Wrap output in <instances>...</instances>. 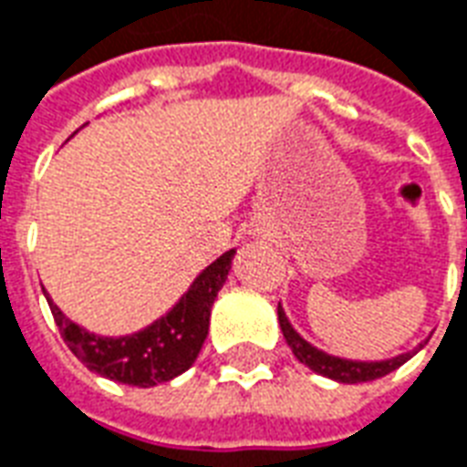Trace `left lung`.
I'll return each mask as SVG.
<instances>
[{"label": "left lung", "mask_w": 467, "mask_h": 467, "mask_svg": "<svg viewBox=\"0 0 467 467\" xmlns=\"http://www.w3.org/2000/svg\"><path fill=\"white\" fill-rule=\"evenodd\" d=\"M278 322H280V329H283V337H285L287 347L293 349V354H296L305 367H310V369L322 374V377H327V379L342 381V384H359V381H371V379H379V377H387L389 371L399 369L401 364L411 359V354H416V352L399 354V357H394V359H384V362H352V359H339V357L325 354L322 349L310 345V342H305L296 329H293V325L287 322L285 313H283V307H280V305H278Z\"/></svg>", "instance_id": "1"}]
</instances>
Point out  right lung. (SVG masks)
Returning <instances> with one entry per match:
<instances>
[{
    "mask_svg": "<svg viewBox=\"0 0 467 467\" xmlns=\"http://www.w3.org/2000/svg\"><path fill=\"white\" fill-rule=\"evenodd\" d=\"M234 254L236 251L231 248L199 273V278L164 317L125 337H100L88 332L58 310L47 290L44 296L63 342L88 369L130 387H157L187 371L202 352L209 332L212 305L221 285L226 283Z\"/></svg>",
    "mask_w": 467,
    "mask_h": 467,
    "instance_id": "add662e5",
    "label": "right lung"
}]
</instances>
